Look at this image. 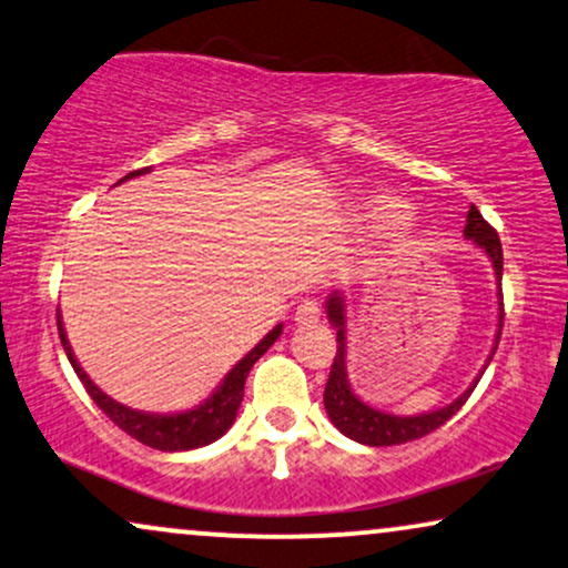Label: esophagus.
<instances>
[{"instance_id":"esophagus-1","label":"esophagus","mask_w":568,"mask_h":568,"mask_svg":"<svg viewBox=\"0 0 568 568\" xmlns=\"http://www.w3.org/2000/svg\"><path fill=\"white\" fill-rule=\"evenodd\" d=\"M320 304L314 302V298H304L302 304L296 306V314H293V320H296L298 325H314L320 320Z\"/></svg>"}]
</instances>
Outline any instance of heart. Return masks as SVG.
<instances>
[{
    "label": "heart",
    "instance_id": "heart-1",
    "mask_svg": "<svg viewBox=\"0 0 568 568\" xmlns=\"http://www.w3.org/2000/svg\"><path fill=\"white\" fill-rule=\"evenodd\" d=\"M371 214L375 219H396V222H399V219L407 216V211L402 203H396V201H373Z\"/></svg>",
    "mask_w": 568,
    "mask_h": 568
}]
</instances>
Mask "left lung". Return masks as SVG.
I'll list each match as a JSON object with an SVG mask.
<instances>
[{
  "label": "left lung",
  "mask_w": 568,
  "mask_h": 568,
  "mask_svg": "<svg viewBox=\"0 0 568 568\" xmlns=\"http://www.w3.org/2000/svg\"><path fill=\"white\" fill-rule=\"evenodd\" d=\"M463 235H466V241L479 245L484 254L489 256L491 266H495V280H497V285H500L503 283L500 237H497L495 227H491L487 219L479 214V209L476 206H470V211H468L466 230H463ZM497 298H500V302H497L500 304V323H497L495 346H491L487 365L491 362V357H495L497 344H500V331H503V291H497ZM325 312H327V320H331V325L338 331L336 333L338 336L336 338L338 341L336 359H333L331 378H327L325 394H323L325 413H327V418L333 420V426H336L341 434L349 436V439H354V442L367 444V447H392V444H405V442L420 439V436L436 432L442 423H447L449 418H453L457 409L466 405V399L476 388V384H479V378H476L474 384H470L466 392L457 396L455 402H449V405H444L439 409H432V413L392 415V413H384V409H375L367 405V402H362L349 386V373H346V352H349L346 349V344H349V338H346V298L341 296L338 291L331 293L325 302ZM487 365H484V371H487Z\"/></svg>",
  "instance_id": "8db88e82"
}]
</instances>
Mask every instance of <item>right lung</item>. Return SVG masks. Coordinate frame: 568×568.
Listing matches in <instances>:
<instances>
[{
  "label": "right lung",
  "mask_w": 568,
  "mask_h": 568,
  "mask_svg": "<svg viewBox=\"0 0 568 568\" xmlns=\"http://www.w3.org/2000/svg\"><path fill=\"white\" fill-rule=\"evenodd\" d=\"M148 172H150V166L140 169V172L126 174L121 182L132 180V176L148 174ZM58 333H60V344H63V349L68 354V362H71L73 371H77L79 381L87 388V394L92 396L94 405H98L102 413H105L108 418H111L115 426L121 428V432L134 436L136 442L148 444V447L161 449V453H184V449L206 447V444L216 442L219 436H224L230 432V426L235 423L237 407H241V402H243L245 378H248L251 367L256 365V359L262 357V354L280 338V333H283V323L272 327V331L266 333L262 341H258L254 349L245 354V357L237 362V365L232 367L227 375H224V381L216 386V392L211 394L206 402H201V405L193 409H184V413H172V415L142 413V409H132V407L121 405V402H115L113 396L100 392V388L94 386V381L84 373V367L79 365L71 344H68L60 310H58Z\"/></svg>",
  "instance_id": "right-lung-1"
}]
</instances>
